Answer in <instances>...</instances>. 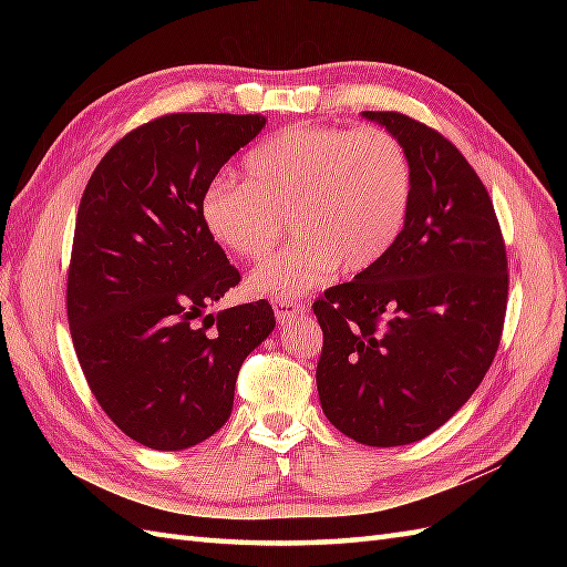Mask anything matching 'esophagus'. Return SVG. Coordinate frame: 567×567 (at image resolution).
I'll return each instance as SVG.
<instances>
[{
    "mask_svg": "<svg viewBox=\"0 0 567 567\" xmlns=\"http://www.w3.org/2000/svg\"><path fill=\"white\" fill-rule=\"evenodd\" d=\"M272 309H275V317L277 321H292L295 317H299L305 311V302H299V299H290V297H282V299H272Z\"/></svg>",
    "mask_w": 567,
    "mask_h": 567,
    "instance_id": "esophagus-1",
    "label": "esophagus"
}]
</instances>
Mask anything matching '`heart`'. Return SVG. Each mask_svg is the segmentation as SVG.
<instances>
[{
  "label": "heart",
  "instance_id": "heart-1",
  "mask_svg": "<svg viewBox=\"0 0 567 567\" xmlns=\"http://www.w3.org/2000/svg\"><path fill=\"white\" fill-rule=\"evenodd\" d=\"M244 183L219 177L204 189V228L224 250L260 260L282 236L290 248L248 275V292L297 297L341 268L380 262L412 207L414 171L404 143L384 128L292 126L265 138L240 163Z\"/></svg>",
  "mask_w": 567,
  "mask_h": 567
}]
</instances>
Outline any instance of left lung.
Instances as JSON below:
<instances>
[{
	"label": "left lung",
	"mask_w": 567,
	"mask_h": 567,
	"mask_svg": "<svg viewBox=\"0 0 567 567\" xmlns=\"http://www.w3.org/2000/svg\"><path fill=\"white\" fill-rule=\"evenodd\" d=\"M363 116L404 143L412 207L388 256L315 302L317 390L336 429L390 449L443 426L483 382L509 272L495 207L465 155L406 114Z\"/></svg>",
	"instance_id": "left-lung-1"
}]
</instances>
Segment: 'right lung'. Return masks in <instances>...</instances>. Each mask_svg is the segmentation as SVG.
Returning a JSON list of instances; mask_svg holds the SVG:
<instances>
[{
  "label": "right lung",
  "instance_id": "add662e5",
  "mask_svg": "<svg viewBox=\"0 0 567 567\" xmlns=\"http://www.w3.org/2000/svg\"><path fill=\"white\" fill-rule=\"evenodd\" d=\"M260 114H165L116 141L82 192L68 268L72 346L104 414L153 451L219 431L272 307H209L240 282L199 199Z\"/></svg>",
  "mask_w": 567,
  "mask_h": 567
}]
</instances>
